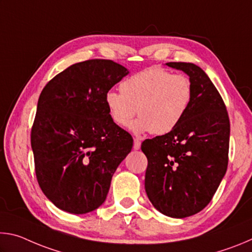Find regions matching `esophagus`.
<instances>
[{
  "label": "esophagus",
  "mask_w": 252,
  "mask_h": 252,
  "mask_svg": "<svg viewBox=\"0 0 252 252\" xmlns=\"http://www.w3.org/2000/svg\"><path fill=\"white\" fill-rule=\"evenodd\" d=\"M140 147H141V141H140V139H138V138H134L133 149H134V150H139Z\"/></svg>",
  "instance_id": "obj_1"
}]
</instances>
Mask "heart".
Returning <instances> with one entry per match:
<instances>
[{"label":"heart","mask_w":252,"mask_h":252,"mask_svg":"<svg viewBox=\"0 0 252 252\" xmlns=\"http://www.w3.org/2000/svg\"><path fill=\"white\" fill-rule=\"evenodd\" d=\"M120 91H109L105 104L119 126L132 123L135 133L162 135L179 126L193 100V87L185 74H172L160 67H148L122 81Z\"/></svg>","instance_id":"b5f03b06"}]
</instances>
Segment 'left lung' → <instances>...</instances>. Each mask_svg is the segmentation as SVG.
I'll return each instance as SVG.
<instances>
[{"label": "left lung", "mask_w": 252, "mask_h": 252, "mask_svg": "<svg viewBox=\"0 0 252 252\" xmlns=\"http://www.w3.org/2000/svg\"><path fill=\"white\" fill-rule=\"evenodd\" d=\"M167 65L189 75L193 100L176 129L142 142L148 159L144 188L157 210L186 218L208 206L224 177L230 121L222 97L201 67L186 62Z\"/></svg>", "instance_id": "obj_1"}]
</instances>
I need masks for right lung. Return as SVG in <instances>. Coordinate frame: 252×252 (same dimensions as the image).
I'll return each mask as SVG.
<instances>
[{
	"label": "right lung",
	"mask_w": 252,
	"mask_h": 252,
	"mask_svg": "<svg viewBox=\"0 0 252 252\" xmlns=\"http://www.w3.org/2000/svg\"><path fill=\"white\" fill-rule=\"evenodd\" d=\"M129 71L111 60L75 63L42 90L31 130L35 174L55 207L83 215L105 201L131 151V134L110 117L105 94Z\"/></svg>",
	"instance_id": "1"
}]
</instances>
